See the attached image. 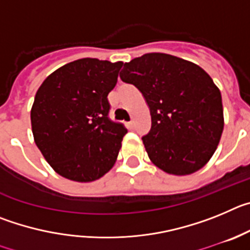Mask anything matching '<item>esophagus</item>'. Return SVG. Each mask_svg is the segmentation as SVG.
<instances>
[{
    "label": "esophagus",
    "instance_id": "1",
    "mask_svg": "<svg viewBox=\"0 0 250 250\" xmlns=\"http://www.w3.org/2000/svg\"><path fill=\"white\" fill-rule=\"evenodd\" d=\"M126 126H127V129H134V127H135V124H134V121H129V123L126 124Z\"/></svg>",
    "mask_w": 250,
    "mask_h": 250
}]
</instances>
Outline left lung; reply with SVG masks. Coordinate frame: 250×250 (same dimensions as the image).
Wrapping results in <instances>:
<instances>
[{"label": "left lung", "mask_w": 250, "mask_h": 250, "mask_svg": "<svg viewBox=\"0 0 250 250\" xmlns=\"http://www.w3.org/2000/svg\"><path fill=\"white\" fill-rule=\"evenodd\" d=\"M120 79L138 87L151 115L143 136L150 160L167 174L189 175L210 160L224 127L222 95L195 63L152 52L125 62Z\"/></svg>", "instance_id": "1"}]
</instances>
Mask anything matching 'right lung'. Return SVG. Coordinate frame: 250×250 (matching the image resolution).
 <instances>
[{
	"mask_svg": "<svg viewBox=\"0 0 250 250\" xmlns=\"http://www.w3.org/2000/svg\"><path fill=\"white\" fill-rule=\"evenodd\" d=\"M123 62L80 59L46 77L31 109L35 143L51 167L74 182L98 180L114 167L126 127L110 120L107 95Z\"/></svg>",
	"mask_w": 250,
	"mask_h": 250,
	"instance_id": "add662e5",
	"label": "right lung"
}]
</instances>
